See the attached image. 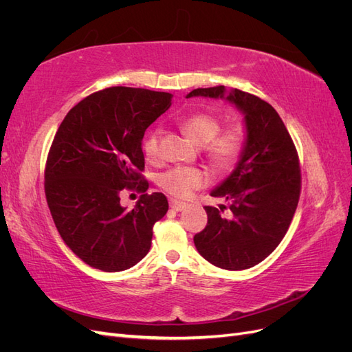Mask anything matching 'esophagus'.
I'll return each mask as SVG.
<instances>
[{
    "label": "esophagus",
    "instance_id": "34e87169",
    "mask_svg": "<svg viewBox=\"0 0 352 352\" xmlns=\"http://www.w3.org/2000/svg\"><path fill=\"white\" fill-rule=\"evenodd\" d=\"M168 204H170V208H172V210H176V211H180V210H184V208L186 207V202L177 201V199H170V201H168Z\"/></svg>",
    "mask_w": 352,
    "mask_h": 352
}]
</instances>
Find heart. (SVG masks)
Wrapping results in <instances>:
<instances>
[{"instance_id":"1","label":"heart","mask_w":352,"mask_h":352,"mask_svg":"<svg viewBox=\"0 0 352 352\" xmlns=\"http://www.w3.org/2000/svg\"><path fill=\"white\" fill-rule=\"evenodd\" d=\"M180 129L197 146L204 148V154L212 167L219 170L230 167L238 158L242 148V136L238 129L220 131L217 117L207 113L189 114L180 122ZM160 132L148 133L144 141V153L146 158L155 160L158 157ZM206 175L192 167H173L158 176V185L167 194L186 198L195 189L204 186Z\"/></svg>"}]
</instances>
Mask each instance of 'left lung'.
<instances>
[{
	"mask_svg": "<svg viewBox=\"0 0 352 352\" xmlns=\"http://www.w3.org/2000/svg\"><path fill=\"white\" fill-rule=\"evenodd\" d=\"M225 100L243 116L245 138L232 173L210 195L229 202L206 207L207 226L194 236L198 252L225 270L254 267L274 251L291 225L301 190L296 150L286 127L269 102L226 87L198 88L186 98Z\"/></svg>",
	"mask_w": 352,
	"mask_h": 352,
	"instance_id": "1",
	"label": "left lung"
}]
</instances>
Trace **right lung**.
I'll return each instance as SVG.
<instances>
[{
    "mask_svg": "<svg viewBox=\"0 0 352 352\" xmlns=\"http://www.w3.org/2000/svg\"><path fill=\"white\" fill-rule=\"evenodd\" d=\"M172 98L141 88L102 89L74 105L54 136L45 167L48 207L63 241L94 269L127 270L151 248L153 226L167 212V198L144 194L127 210L120 192L148 189L140 175L142 138Z\"/></svg>",
    "mask_w": 352,
    "mask_h": 352,
    "instance_id": "right-lung-1",
    "label": "right lung"
}]
</instances>
